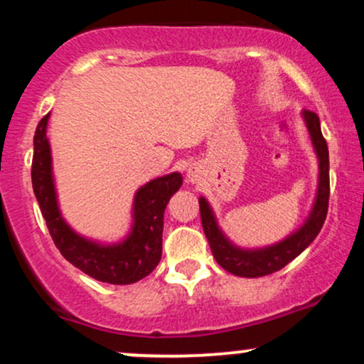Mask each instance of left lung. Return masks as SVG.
<instances>
[{
    "label": "left lung",
    "mask_w": 364,
    "mask_h": 364,
    "mask_svg": "<svg viewBox=\"0 0 364 364\" xmlns=\"http://www.w3.org/2000/svg\"><path fill=\"white\" fill-rule=\"evenodd\" d=\"M306 121L308 132L311 135V141L315 145L316 156L320 162V183L318 193H316L315 205L306 224L299 231L291 235L281 243L269 246L263 250H240L225 240L220 229L217 228L215 217L205 198H200V217H202L203 232H205L212 255L228 272L240 275V277H262L281 270L291 260H294L299 253L308 248V245L318 236L321 225L328 212V195H330V178H328V147L320 129V119L316 112L303 111Z\"/></svg>",
    "instance_id": "obj_1"
}]
</instances>
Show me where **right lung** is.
<instances>
[{"mask_svg":"<svg viewBox=\"0 0 364 364\" xmlns=\"http://www.w3.org/2000/svg\"><path fill=\"white\" fill-rule=\"evenodd\" d=\"M49 114L39 121L34 135L32 157V186L49 235L63 257L82 272L109 284H133L149 275L157 267L162 255L164 210L169 198L183 185L179 173L154 179L136 191L135 224L123 243L101 246L75 235L61 219L58 210L51 174V152L46 139Z\"/></svg>","mask_w":364,"mask_h":364,"instance_id":"right-lung-1","label":"right lung"}]
</instances>
